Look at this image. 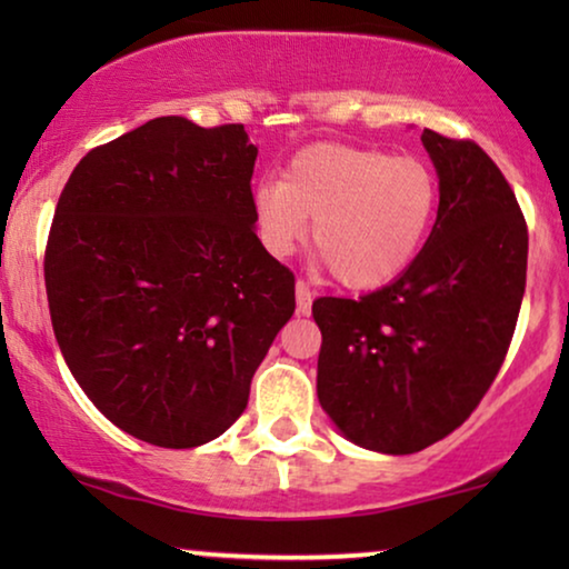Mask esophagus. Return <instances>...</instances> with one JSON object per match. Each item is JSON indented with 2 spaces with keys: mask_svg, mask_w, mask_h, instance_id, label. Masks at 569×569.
Wrapping results in <instances>:
<instances>
[{
  "mask_svg": "<svg viewBox=\"0 0 569 569\" xmlns=\"http://www.w3.org/2000/svg\"><path fill=\"white\" fill-rule=\"evenodd\" d=\"M295 298H298V316H308L310 306H313V292L306 282L295 284Z\"/></svg>",
  "mask_w": 569,
  "mask_h": 569,
  "instance_id": "esophagus-1",
  "label": "esophagus"
}]
</instances>
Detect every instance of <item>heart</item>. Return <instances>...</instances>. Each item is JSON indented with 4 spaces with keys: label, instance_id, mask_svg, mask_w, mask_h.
Wrapping results in <instances>:
<instances>
[{
    "label": "heart",
    "instance_id": "1",
    "mask_svg": "<svg viewBox=\"0 0 569 569\" xmlns=\"http://www.w3.org/2000/svg\"><path fill=\"white\" fill-rule=\"evenodd\" d=\"M438 209V178L422 160L383 150L316 144L298 152L284 181L253 191L269 253L290 256L308 238L349 290H376L415 261Z\"/></svg>",
    "mask_w": 569,
    "mask_h": 569
}]
</instances>
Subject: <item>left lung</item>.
I'll use <instances>...</instances> for the list:
<instances>
[{"mask_svg":"<svg viewBox=\"0 0 569 569\" xmlns=\"http://www.w3.org/2000/svg\"><path fill=\"white\" fill-rule=\"evenodd\" d=\"M438 220L401 277L360 300L321 298L318 401L355 446L417 453L461 427L500 372L526 292L516 193L471 139L425 129Z\"/></svg>","mask_w":569,"mask_h":569,"instance_id":"left-lung-1","label":"left lung"}]
</instances>
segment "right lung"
<instances>
[{"mask_svg":"<svg viewBox=\"0 0 569 569\" xmlns=\"http://www.w3.org/2000/svg\"><path fill=\"white\" fill-rule=\"evenodd\" d=\"M243 123L160 116L77 162L46 243L53 333L123 432L197 448L243 415L295 313V277L256 236Z\"/></svg>","mask_w":569,"mask_h":569,"instance_id":"add662e5","label":"right lung"}]
</instances>
